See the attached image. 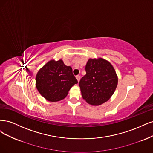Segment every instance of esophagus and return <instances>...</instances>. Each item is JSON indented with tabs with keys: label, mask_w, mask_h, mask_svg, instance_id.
Returning a JSON list of instances; mask_svg holds the SVG:
<instances>
[{
	"label": "esophagus",
	"mask_w": 153,
	"mask_h": 153,
	"mask_svg": "<svg viewBox=\"0 0 153 153\" xmlns=\"http://www.w3.org/2000/svg\"><path fill=\"white\" fill-rule=\"evenodd\" d=\"M76 79H77V81L79 82L80 81V79H81V76H79V75H77V76H76Z\"/></svg>",
	"instance_id": "34e87169"
}]
</instances>
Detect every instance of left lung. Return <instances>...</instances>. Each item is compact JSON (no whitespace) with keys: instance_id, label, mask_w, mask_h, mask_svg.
Instances as JSON below:
<instances>
[{"instance_id":"obj_1","label":"left lung","mask_w":153,"mask_h":153,"mask_svg":"<svg viewBox=\"0 0 153 153\" xmlns=\"http://www.w3.org/2000/svg\"><path fill=\"white\" fill-rule=\"evenodd\" d=\"M85 69L86 75L79 82L83 99L92 105H99L109 100L118 82L111 63L102 58H90Z\"/></svg>"}]
</instances>
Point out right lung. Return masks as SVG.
Listing matches in <instances>:
<instances>
[{
	"label": "right lung",
	"mask_w": 153,
	"mask_h": 153,
	"mask_svg": "<svg viewBox=\"0 0 153 153\" xmlns=\"http://www.w3.org/2000/svg\"><path fill=\"white\" fill-rule=\"evenodd\" d=\"M36 85L40 94L50 102L63 100L71 88L77 84L72 68L62 60H51L46 63L36 75Z\"/></svg>",
	"instance_id": "obj_1"
}]
</instances>
